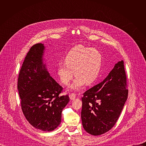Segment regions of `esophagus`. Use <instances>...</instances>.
Listing matches in <instances>:
<instances>
[{"label": "esophagus", "instance_id": "obj_1", "mask_svg": "<svg viewBox=\"0 0 146 146\" xmlns=\"http://www.w3.org/2000/svg\"><path fill=\"white\" fill-rule=\"evenodd\" d=\"M69 98L71 100H73L76 98V95L74 94H73V93H71L69 94Z\"/></svg>", "mask_w": 146, "mask_h": 146}]
</instances>
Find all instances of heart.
Listing matches in <instances>:
<instances>
[{"instance_id":"b5f03b06","label":"heart","mask_w":146,"mask_h":146,"mask_svg":"<svg viewBox=\"0 0 146 146\" xmlns=\"http://www.w3.org/2000/svg\"><path fill=\"white\" fill-rule=\"evenodd\" d=\"M102 59L101 54L96 49L82 46L73 48L65 59V64L58 67L57 73L60 81L68 85L74 74L77 77L70 85V89L78 91L85 83L87 85L93 84L99 74Z\"/></svg>"}]
</instances>
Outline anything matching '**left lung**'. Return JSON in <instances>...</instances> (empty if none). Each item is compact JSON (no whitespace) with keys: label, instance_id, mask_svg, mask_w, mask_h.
<instances>
[{"label":"left lung","instance_id":"8db88e82","mask_svg":"<svg viewBox=\"0 0 146 146\" xmlns=\"http://www.w3.org/2000/svg\"><path fill=\"white\" fill-rule=\"evenodd\" d=\"M126 88L127 76L122 60L105 80L83 94L81 117L87 132L98 136L113 127L128 98Z\"/></svg>","mask_w":146,"mask_h":146}]
</instances>
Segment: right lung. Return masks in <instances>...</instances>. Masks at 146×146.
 Returning a JSON list of instances; mask_svg holds the SVG:
<instances>
[{"label":"right lung","mask_w":146,"mask_h":146,"mask_svg":"<svg viewBox=\"0 0 146 146\" xmlns=\"http://www.w3.org/2000/svg\"><path fill=\"white\" fill-rule=\"evenodd\" d=\"M44 50L41 43L30 48L19 73L17 88L26 119L33 127L50 132L60 124L69 97L59 96L63 88L51 77L44 64Z\"/></svg>","instance_id":"1"}]
</instances>
